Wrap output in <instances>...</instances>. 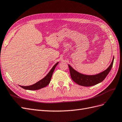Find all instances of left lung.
Masks as SVG:
<instances>
[{
  "instance_id": "left-lung-1",
  "label": "left lung",
  "mask_w": 122,
  "mask_h": 122,
  "mask_svg": "<svg viewBox=\"0 0 122 122\" xmlns=\"http://www.w3.org/2000/svg\"><path fill=\"white\" fill-rule=\"evenodd\" d=\"M113 60L114 58H113L112 63L109 66V67L104 71L95 75H86L82 74H80L75 71L74 69H73L71 66L68 65L71 78L74 81L80 86H94V85L102 82L106 78L112 67Z\"/></svg>"
}]
</instances>
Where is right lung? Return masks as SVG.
<instances>
[{
    "mask_svg": "<svg viewBox=\"0 0 122 122\" xmlns=\"http://www.w3.org/2000/svg\"><path fill=\"white\" fill-rule=\"evenodd\" d=\"M58 64V62H57V63L53 66V68L50 70V71L48 73V74L45 77H44L43 79L39 81L38 82L36 83L35 84H32V85H31V86H20L25 90H34H34H38L41 89V88H43L44 87H46L50 83L51 77H52V76L53 74V73L54 71V69Z\"/></svg>",
    "mask_w": 122,
    "mask_h": 122,
    "instance_id": "right-lung-1",
    "label": "right lung"
}]
</instances>
